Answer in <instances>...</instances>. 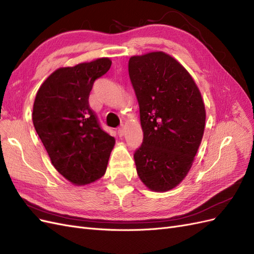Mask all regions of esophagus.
Here are the masks:
<instances>
[{"mask_svg": "<svg viewBox=\"0 0 254 254\" xmlns=\"http://www.w3.org/2000/svg\"><path fill=\"white\" fill-rule=\"evenodd\" d=\"M124 133H125V127H124V125H122V126L118 129V134H119L120 136H123V135H124Z\"/></svg>", "mask_w": 254, "mask_h": 254, "instance_id": "1", "label": "esophagus"}]
</instances>
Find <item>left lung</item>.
<instances>
[{"mask_svg": "<svg viewBox=\"0 0 254 254\" xmlns=\"http://www.w3.org/2000/svg\"><path fill=\"white\" fill-rule=\"evenodd\" d=\"M128 72L144 133L133 155L137 175L152 190H172L189 173L202 140L201 94L186 68L163 52L131 57Z\"/></svg>", "mask_w": 254, "mask_h": 254, "instance_id": "left-lung-1", "label": "left lung"}]
</instances>
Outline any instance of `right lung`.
I'll return each mask as SVG.
<instances>
[{
	"label": "right lung",
	"instance_id": "right-lung-1",
	"mask_svg": "<svg viewBox=\"0 0 254 254\" xmlns=\"http://www.w3.org/2000/svg\"><path fill=\"white\" fill-rule=\"evenodd\" d=\"M99 58L52 73L38 90L33 123L58 173L76 186L104 176L115 140L89 105L94 81L109 71Z\"/></svg>",
	"mask_w": 254,
	"mask_h": 254
}]
</instances>
